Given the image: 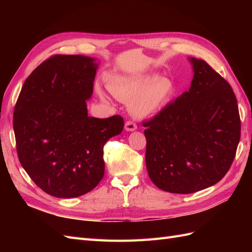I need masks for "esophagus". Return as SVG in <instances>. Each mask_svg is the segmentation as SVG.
<instances>
[{"mask_svg": "<svg viewBox=\"0 0 252 252\" xmlns=\"http://www.w3.org/2000/svg\"><path fill=\"white\" fill-rule=\"evenodd\" d=\"M136 129V125L133 123V122L129 121V122H126L125 124V130L126 131H134Z\"/></svg>", "mask_w": 252, "mask_h": 252, "instance_id": "obj_1", "label": "esophagus"}]
</instances>
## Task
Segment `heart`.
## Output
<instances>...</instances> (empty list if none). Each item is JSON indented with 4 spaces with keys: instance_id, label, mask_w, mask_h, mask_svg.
<instances>
[{
    "instance_id": "obj_1",
    "label": "heart",
    "mask_w": 252,
    "mask_h": 252,
    "mask_svg": "<svg viewBox=\"0 0 252 252\" xmlns=\"http://www.w3.org/2000/svg\"><path fill=\"white\" fill-rule=\"evenodd\" d=\"M107 88L114 97L129 102V112L138 119L154 116L174 94L173 82L156 73L135 77L114 75L108 81ZM98 94L105 98L101 90Z\"/></svg>"
}]
</instances>
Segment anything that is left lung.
Returning a JSON list of instances; mask_svg holds the SVG:
<instances>
[{"mask_svg": "<svg viewBox=\"0 0 252 252\" xmlns=\"http://www.w3.org/2000/svg\"><path fill=\"white\" fill-rule=\"evenodd\" d=\"M188 60L193 70L189 91L143 124L150 180L164 191L182 194L222 180L241 136L238 101L229 83L205 61Z\"/></svg>", "mask_w": 252, "mask_h": 252, "instance_id": "8db88e82", "label": "left lung"}]
</instances>
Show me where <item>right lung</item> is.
Returning a JSON list of instances; mask_svg holds the SVG:
<instances>
[{"mask_svg":"<svg viewBox=\"0 0 252 252\" xmlns=\"http://www.w3.org/2000/svg\"><path fill=\"white\" fill-rule=\"evenodd\" d=\"M97 67L90 57L53 56L26 79L14 107L20 163L52 196L91 191L104 177L105 143L123 130L120 116H88Z\"/></svg>","mask_w":252,"mask_h":252,"instance_id":"right-lung-1","label":"right lung"}]
</instances>
